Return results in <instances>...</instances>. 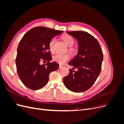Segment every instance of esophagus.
Returning a JSON list of instances; mask_svg holds the SVG:
<instances>
[{
    "label": "esophagus",
    "instance_id": "1",
    "mask_svg": "<svg viewBox=\"0 0 124 124\" xmlns=\"http://www.w3.org/2000/svg\"><path fill=\"white\" fill-rule=\"evenodd\" d=\"M62 66H61V65H59V69H62Z\"/></svg>",
    "mask_w": 124,
    "mask_h": 124
}]
</instances>
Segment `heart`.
<instances>
[{
  "label": "heart",
  "mask_w": 124,
  "mask_h": 124,
  "mask_svg": "<svg viewBox=\"0 0 124 124\" xmlns=\"http://www.w3.org/2000/svg\"><path fill=\"white\" fill-rule=\"evenodd\" d=\"M62 39L63 42L65 43L68 47H71L74 44V40L72 37L69 35H66L62 37ZM56 42V39L55 38L52 39L49 43V49L51 52H53L54 51V44ZM69 51L71 53H73L74 52V49L72 47H69ZM70 56L69 54H62L57 53L55 54L53 57V61L60 65H63L70 59Z\"/></svg>",
  "instance_id": "obj_1"
}]
</instances>
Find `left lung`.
Segmentation results:
<instances>
[{"label":"left lung","instance_id":"left-lung-1","mask_svg":"<svg viewBox=\"0 0 124 124\" xmlns=\"http://www.w3.org/2000/svg\"><path fill=\"white\" fill-rule=\"evenodd\" d=\"M78 41V54L68 64L73 66L69 74L63 78L66 88L75 93L86 91L98 77L103 61L102 49L97 40L83 31H67ZM76 68L77 69L74 71Z\"/></svg>","mask_w":124,"mask_h":124}]
</instances>
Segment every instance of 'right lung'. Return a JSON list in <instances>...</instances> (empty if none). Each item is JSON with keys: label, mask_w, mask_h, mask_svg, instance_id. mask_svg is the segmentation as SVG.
<instances>
[{"label": "right lung", "mask_w": 124, "mask_h": 124, "mask_svg": "<svg viewBox=\"0 0 124 124\" xmlns=\"http://www.w3.org/2000/svg\"><path fill=\"white\" fill-rule=\"evenodd\" d=\"M63 31L44 27H36L26 32L18 44L16 60L17 74L27 88L38 90L47 83L49 74L59 67L57 62H50L52 58L49 43ZM46 60V65L39 64Z\"/></svg>", "instance_id": "obj_1"}]
</instances>
